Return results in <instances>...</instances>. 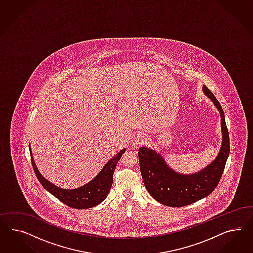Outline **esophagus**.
<instances>
[{
    "mask_svg": "<svg viewBox=\"0 0 253 253\" xmlns=\"http://www.w3.org/2000/svg\"><path fill=\"white\" fill-rule=\"evenodd\" d=\"M146 142H147V138H146V135L138 134L137 136H135V138L132 141V146L134 148H138L140 146H144Z\"/></svg>",
    "mask_w": 253,
    "mask_h": 253,
    "instance_id": "obj_1",
    "label": "esophagus"
}]
</instances>
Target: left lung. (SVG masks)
<instances>
[{
	"label": "left lung",
	"mask_w": 253,
	"mask_h": 253,
	"mask_svg": "<svg viewBox=\"0 0 253 253\" xmlns=\"http://www.w3.org/2000/svg\"><path fill=\"white\" fill-rule=\"evenodd\" d=\"M203 92L213 102L221 114L222 146L212 163L197 173L179 174L168 167L159 154L146 147L139 148L140 170L146 190L165 206L184 207L207 197L219 184L229 156L230 144L223 110L206 85H203Z\"/></svg>",
	"instance_id": "obj_1"
}]
</instances>
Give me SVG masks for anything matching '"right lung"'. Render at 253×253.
<instances>
[{
    "label": "right lung",
    "mask_w": 253,
    "mask_h": 253,
    "mask_svg": "<svg viewBox=\"0 0 253 253\" xmlns=\"http://www.w3.org/2000/svg\"><path fill=\"white\" fill-rule=\"evenodd\" d=\"M125 150L126 149H123L121 152L117 154L115 157L109 160L105 165V167L102 169V170L97 174V176L94 177L90 183L77 189L67 190L55 186L54 184L47 181L44 177H42L35 165L30 148L31 164L34 172L38 178L39 182L47 191L54 195L56 199H59L64 204L78 210H85L94 207L107 198V194L109 193V190L112 186L113 173L115 170L116 165L118 164V161L121 160Z\"/></svg>",
    "instance_id": "1"
}]
</instances>
